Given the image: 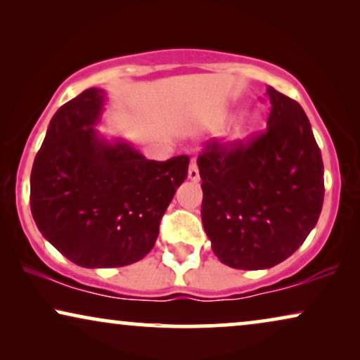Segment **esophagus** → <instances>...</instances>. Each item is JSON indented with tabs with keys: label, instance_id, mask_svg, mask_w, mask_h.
I'll list each match as a JSON object with an SVG mask.
<instances>
[{
	"label": "esophagus",
	"instance_id": "1",
	"mask_svg": "<svg viewBox=\"0 0 360 360\" xmlns=\"http://www.w3.org/2000/svg\"><path fill=\"white\" fill-rule=\"evenodd\" d=\"M188 179L191 181H198L200 180V170H198V165H196V162H191L190 167H188Z\"/></svg>",
	"mask_w": 360,
	"mask_h": 360
}]
</instances>
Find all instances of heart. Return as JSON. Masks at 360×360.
Listing matches in <instances>:
<instances>
[{"label": "heart", "mask_w": 360, "mask_h": 360, "mask_svg": "<svg viewBox=\"0 0 360 360\" xmlns=\"http://www.w3.org/2000/svg\"><path fill=\"white\" fill-rule=\"evenodd\" d=\"M255 124H257V117L250 115V112H244V115L239 116L238 122H236L233 137L234 139H243V137L248 136L254 129Z\"/></svg>", "instance_id": "b5f03b06"}]
</instances>
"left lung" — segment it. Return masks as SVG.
Here are the masks:
<instances>
[{"instance_id": "1", "label": "left lung", "mask_w": 360, "mask_h": 360, "mask_svg": "<svg viewBox=\"0 0 360 360\" xmlns=\"http://www.w3.org/2000/svg\"><path fill=\"white\" fill-rule=\"evenodd\" d=\"M267 131L233 146L211 142L198 157L201 221L211 249L233 269H270L316 226L324 167L303 108L267 88Z\"/></svg>"}]
</instances>
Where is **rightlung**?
Instances as JSON below:
<instances>
[{
    "mask_svg": "<svg viewBox=\"0 0 360 360\" xmlns=\"http://www.w3.org/2000/svg\"><path fill=\"white\" fill-rule=\"evenodd\" d=\"M106 91L88 88L58 108L31 172V211L62 255L86 269L144 259L160 219L188 174L186 155L147 160L96 129Z\"/></svg>",
    "mask_w": 360,
    "mask_h": 360,
    "instance_id": "add662e5",
    "label": "right lung"
}]
</instances>
